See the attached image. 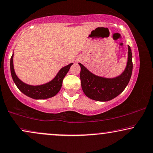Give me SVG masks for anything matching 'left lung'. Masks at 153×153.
I'll list each match as a JSON object with an SVG mask.
<instances>
[{"label":"left lung","instance_id":"left-lung-1","mask_svg":"<svg viewBox=\"0 0 153 153\" xmlns=\"http://www.w3.org/2000/svg\"><path fill=\"white\" fill-rule=\"evenodd\" d=\"M80 79L81 88L88 98L97 101L105 102L116 98L123 92L131 76L133 70L132 53L128 45V57L126 67L122 74L113 78L97 76L81 63Z\"/></svg>","mask_w":153,"mask_h":153}]
</instances>
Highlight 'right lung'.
<instances>
[{"label":"right lung","instance_id":"1","mask_svg":"<svg viewBox=\"0 0 153 153\" xmlns=\"http://www.w3.org/2000/svg\"><path fill=\"white\" fill-rule=\"evenodd\" d=\"M14 52L10 59V72L12 78L19 90L29 98L36 100H43L55 96L60 90L62 81L73 63L63 67L59 70L54 78L48 82L41 85H30L23 82L16 74L13 65Z\"/></svg>","mask_w":153,"mask_h":153}]
</instances>
